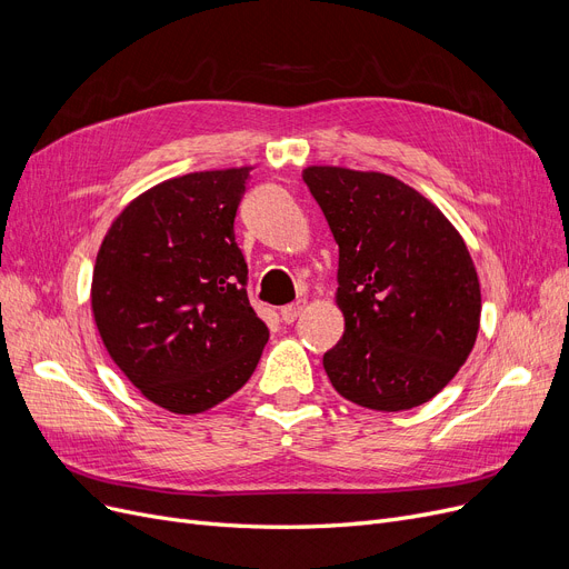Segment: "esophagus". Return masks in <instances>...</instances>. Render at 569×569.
I'll use <instances>...</instances> for the list:
<instances>
[{
	"label": "esophagus",
	"instance_id": "esophagus-1",
	"mask_svg": "<svg viewBox=\"0 0 569 569\" xmlns=\"http://www.w3.org/2000/svg\"><path fill=\"white\" fill-rule=\"evenodd\" d=\"M306 306H308V301H306V299H299V301H293V303L284 306V308L280 310V317H282V321H284V323H291V321H296V317H299V315L306 310Z\"/></svg>",
	"mask_w": 569,
	"mask_h": 569
}]
</instances>
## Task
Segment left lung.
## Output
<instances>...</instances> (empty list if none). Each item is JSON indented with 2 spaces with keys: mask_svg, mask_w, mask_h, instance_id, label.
I'll list each match as a JSON object with an SVG mask.
<instances>
[{
  "mask_svg": "<svg viewBox=\"0 0 569 569\" xmlns=\"http://www.w3.org/2000/svg\"><path fill=\"white\" fill-rule=\"evenodd\" d=\"M303 180L338 242L340 342L333 389L400 412L440 393L475 347L481 291L466 242L417 189L387 173L308 167Z\"/></svg>",
  "mask_w": 569,
  "mask_h": 569,
  "instance_id": "left-lung-1",
  "label": "left lung"
}]
</instances>
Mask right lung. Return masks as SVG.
Segmentation results:
<instances>
[{"instance_id":"1","label":"right lung","mask_w":569,"mask_h":569,"mask_svg":"<svg viewBox=\"0 0 569 569\" xmlns=\"http://www.w3.org/2000/svg\"><path fill=\"white\" fill-rule=\"evenodd\" d=\"M250 171L154 184L118 214L97 254L92 312L108 355L176 415L206 412L236 393L268 342L233 233Z\"/></svg>"}]
</instances>
